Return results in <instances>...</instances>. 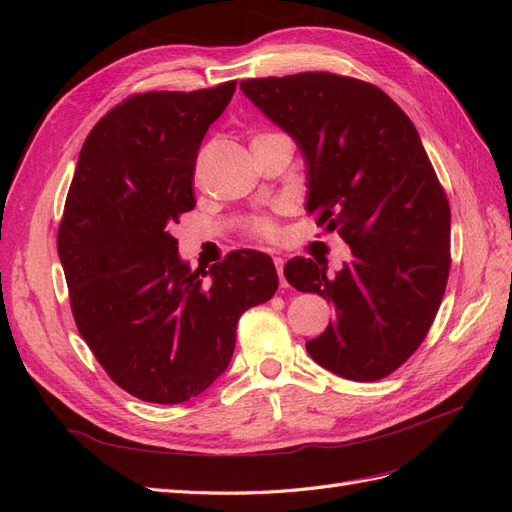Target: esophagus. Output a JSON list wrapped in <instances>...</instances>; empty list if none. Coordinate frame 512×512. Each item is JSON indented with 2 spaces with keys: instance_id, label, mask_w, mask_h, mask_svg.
<instances>
[{
  "instance_id": "esophagus-1",
  "label": "esophagus",
  "mask_w": 512,
  "mask_h": 512,
  "mask_svg": "<svg viewBox=\"0 0 512 512\" xmlns=\"http://www.w3.org/2000/svg\"><path fill=\"white\" fill-rule=\"evenodd\" d=\"M273 262H275V269H277V275H280V284L286 286V277H284V258L282 256H273Z\"/></svg>"
}]
</instances>
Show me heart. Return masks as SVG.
I'll return each instance as SVG.
<instances>
[{"mask_svg": "<svg viewBox=\"0 0 512 512\" xmlns=\"http://www.w3.org/2000/svg\"><path fill=\"white\" fill-rule=\"evenodd\" d=\"M254 230L258 232L260 237H267V239H273V237L277 235V226H275V222L269 220V218H258V220L254 222Z\"/></svg>", "mask_w": 512, "mask_h": 512, "instance_id": "heart-1", "label": "heart"}]
</instances>
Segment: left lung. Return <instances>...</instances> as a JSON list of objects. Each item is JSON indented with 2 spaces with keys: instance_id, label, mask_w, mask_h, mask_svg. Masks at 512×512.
Masks as SVG:
<instances>
[{
  "instance_id": "obj_1",
  "label": "left lung",
  "mask_w": 512,
  "mask_h": 512,
  "mask_svg": "<svg viewBox=\"0 0 512 512\" xmlns=\"http://www.w3.org/2000/svg\"><path fill=\"white\" fill-rule=\"evenodd\" d=\"M239 87L297 143L307 211L352 252L335 275L312 258L286 262L290 286L335 307L305 344L309 356L348 380L389 376L421 346L451 269V209L421 136L382 89L350 76L301 72Z\"/></svg>"
}]
</instances>
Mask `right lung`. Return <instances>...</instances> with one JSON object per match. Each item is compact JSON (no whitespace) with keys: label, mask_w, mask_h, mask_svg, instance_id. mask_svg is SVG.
I'll return each instance as SVG.
<instances>
[{"label":"right lung","mask_w":512,"mask_h":512,"mask_svg":"<svg viewBox=\"0 0 512 512\" xmlns=\"http://www.w3.org/2000/svg\"><path fill=\"white\" fill-rule=\"evenodd\" d=\"M237 81L149 91L85 138L57 232L76 329L106 374L151 404H181L218 380L245 309L277 290L271 256L237 250L209 271L179 256L200 143Z\"/></svg>","instance_id":"right-lung-1"}]
</instances>
